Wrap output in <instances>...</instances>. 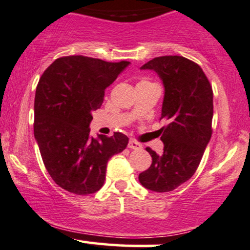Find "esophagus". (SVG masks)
I'll return each mask as SVG.
<instances>
[{
    "mask_svg": "<svg viewBox=\"0 0 250 250\" xmlns=\"http://www.w3.org/2000/svg\"><path fill=\"white\" fill-rule=\"evenodd\" d=\"M127 146L130 147V149H132V150L142 149V144L138 143V142H136V141H132V139H131V141L128 142V146Z\"/></svg>",
    "mask_w": 250,
    "mask_h": 250,
    "instance_id": "34e87169",
    "label": "esophagus"
}]
</instances>
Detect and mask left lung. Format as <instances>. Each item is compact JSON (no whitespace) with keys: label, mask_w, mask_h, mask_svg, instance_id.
<instances>
[{"label":"left lung","mask_w":250,"mask_h":250,"mask_svg":"<svg viewBox=\"0 0 250 250\" xmlns=\"http://www.w3.org/2000/svg\"><path fill=\"white\" fill-rule=\"evenodd\" d=\"M141 69L154 70L162 80L165 98L161 128L163 152L146 147L152 163L139 182L154 192H170L193 176L212 135L213 93L203 69L181 56H162Z\"/></svg>","instance_id":"left-lung-1"}]
</instances>
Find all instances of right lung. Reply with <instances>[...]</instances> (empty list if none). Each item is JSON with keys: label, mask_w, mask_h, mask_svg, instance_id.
I'll use <instances>...</instances> for the list:
<instances>
[{"label": "right lung", "mask_w": 250, "mask_h": 250, "mask_svg": "<svg viewBox=\"0 0 250 250\" xmlns=\"http://www.w3.org/2000/svg\"><path fill=\"white\" fill-rule=\"evenodd\" d=\"M130 62L111 63L84 56L58 58L40 77L34 98V137L47 173L68 192H98L107 162L127 146V136L90 137L92 112L104 89Z\"/></svg>", "instance_id": "add662e5"}]
</instances>
